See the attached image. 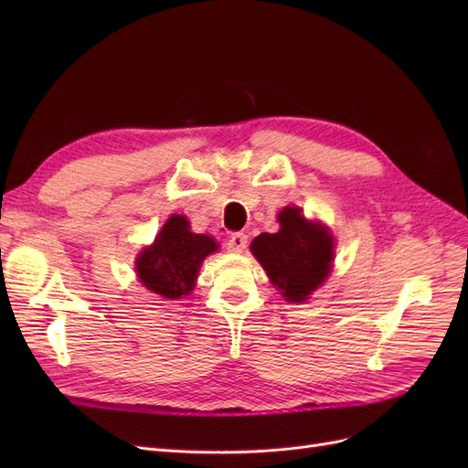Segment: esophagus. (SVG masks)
Masks as SVG:
<instances>
[{
	"mask_svg": "<svg viewBox=\"0 0 468 468\" xmlns=\"http://www.w3.org/2000/svg\"><path fill=\"white\" fill-rule=\"evenodd\" d=\"M248 246V236L242 232H234L229 239H226V250L232 253H242Z\"/></svg>",
	"mask_w": 468,
	"mask_h": 468,
	"instance_id": "1",
	"label": "esophagus"
}]
</instances>
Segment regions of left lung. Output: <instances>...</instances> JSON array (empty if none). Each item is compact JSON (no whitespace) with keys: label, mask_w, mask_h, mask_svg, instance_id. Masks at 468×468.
I'll use <instances>...</instances> for the list:
<instances>
[{"label":"left lung","mask_w":468,"mask_h":468,"mask_svg":"<svg viewBox=\"0 0 468 468\" xmlns=\"http://www.w3.org/2000/svg\"><path fill=\"white\" fill-rule=\"evenodd\" d=\"M277 220L279 232L253 238L250 250L285 301L304 303L332 271L334 236L296 207L282 208Z\"/></svg>","instance_id":"left-lung-1"}]
</instances>
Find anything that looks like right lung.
Segmentation results:
<instances>
[{
  "label": "right lung",
  "instance_id": "1",
  "mask_svg": "<svg viewBox=\"0 0 468 468\" xmlns=\"http://www.w3.org/2000/svg\"><path fill=\"white\" fill-rule=\"evenodd\" d=\"M217 250L215 238L191 232L186 217L172 215L154 244L138 253L136 275L148 291L176 301L195 289L205 258Z\"/></svg>",
  "mask_w": 468,
  "mask_h": 468
}]
</instances>
